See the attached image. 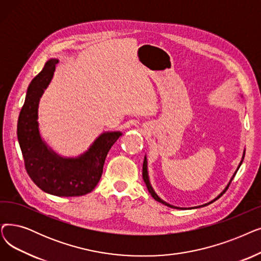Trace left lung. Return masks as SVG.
<instances>
[{
    "label": "left lung",
    "instance_id": "left-lung-1",
    "mask_svg": "<svg viewBox=\"0 0 261 261\" xmlns=\"http://www.w3.org/2000/svg\"><path fill=\"white\" fill-rule=\"evenodd\" d=\"M244 155H245V150L243 151V156H242V160H241V162H240V164H239V166H238V168H237V171L234 172V174L232 175V177H231V179H230V181H229V184L227 185V187H226L224 190H223V192H221V194L218 196V197H215L213 200H211V201H209V202H207V203H205V205H201V206H198V207H195V208H199V207H205V206H207V205H210V203H212L213 201H215L217 199H219L226 191H227V189H228V187L230 186V184H231V181H232V179H233V177L236 176V174H237V172H238V169L240 168V166H241V164H242V162H243V159H244ZM143 179H144V181H145V184H146V187H147V189H148V191H149V193H150V195L156 200V201H159V202H162L163 205H165V206H167V207H171V208H174V209H185V208H179V207H175V206H172V205H169V203H167V202H165L164 200H162L160 197H159L156 194H155V192L153 191V189H152V187H151V185H150V182H149V177H148V171H147V158H146V155H145V158H144V163H143Z\"/></svg>",
    "mask_w": 261,
    "mask_h": 261
}]
</instances>
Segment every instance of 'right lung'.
I'll return each instance as SVG.
<instances>
[{
    "instance_id": "right-lung-1",
    "label": "right lung",
    "mask_w": 261,
    "mask_h": 261,
    "mask_svg": "<svg viewBox=\"0 0 261 261\" xmlns=\"http://www.w3.org/2000/svg\"><path fill=\"white\" fill-rule=\"evenodd\" d=\"M58 63L56 59L49 60L29 85L18 118V142L27 172L39 189L55 196H81L92 192L99 182L108 152L121 132L102 133L87 151L76 158H63L49 148L39 133L38 106Z\"/></svg>"
}]
</instances>
